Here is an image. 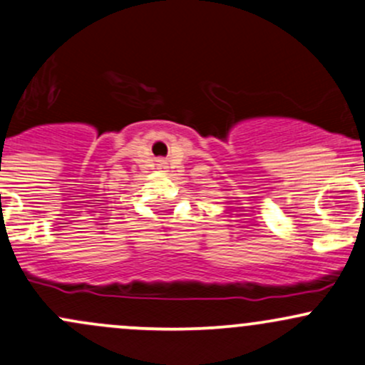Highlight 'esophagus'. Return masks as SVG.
Listing matches in <instances>:
<instances>
[{"instance_id": "1", "label": "esophagus", "mask_w": 365, "mask_h": 365, "mask_svg": "<svg viewBox=\"0 0 365 365\" xmlns=\"http://www.w3.org/2000/svg\"><path fill=\"white\" fill-rule=\"evenodd\" d=\"M159 168H164V163H159Z\"/></svg>"}]
</instances>
